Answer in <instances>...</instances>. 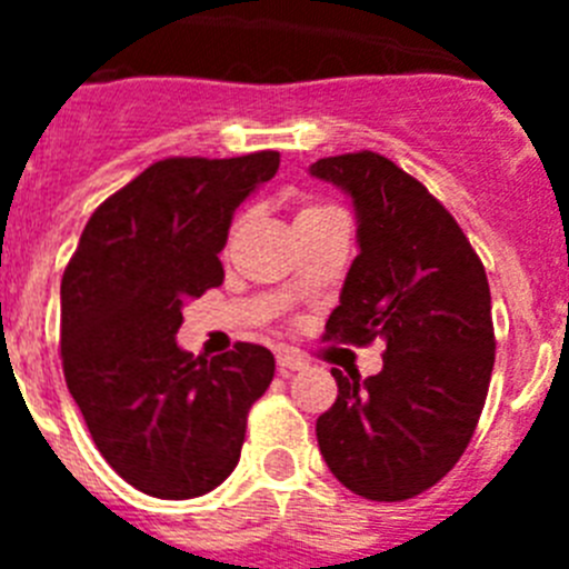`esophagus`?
Segmentation results:
<instances>
[{
	"label": "esophagus",
	"instance_id": "esophagus-1",
	"mask_svg": "<svg viewBox=\"0 0 569 569\" xmlns=\"http://www.w3.org/2000/svg\"><path fill=\"white\" fill-rule=\"evenodd\" d=\"M276 365H279L281 376H293L308 367V359H301V356H296V353H279Z\"/></svg>",
	"mask_w": 569,
	"mask_h": 569
}]
</instances>
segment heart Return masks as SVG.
<instances>
[{"instance_id":"obj_1","label":"heart","mask_w":569,"mask_h":569,"mask_svg":"<svg viewBox=\"0 0 569 569\" xmlns=\"http://www.w3.org/2000/svg\"><path fill=\"white\" fill-rule=\"evenodd\" d=\"M321 210H330V208H319V204H308V208L299 210V219L301 216H313V213H321Z\"/></svg>"}]
</instances>
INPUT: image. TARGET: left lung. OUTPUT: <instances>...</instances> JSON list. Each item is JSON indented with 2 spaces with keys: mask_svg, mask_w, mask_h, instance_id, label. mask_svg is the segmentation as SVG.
Instances as JSON below:
<instances>
[{
  "mask_svg": "<svg viewBox=\"0 0 569 569\" xmlns=\"http://www.w3.org/2000/svg\"><path fill=\"white\" fill-rule=\"evenodd\" d=\"M310 176L353 199L359 241L325 339L385 341L381 373L333 370L319 450L356 496L413 499L453 470L485 407L496 361L485 264L445 204L385 156H328Z\"/></svg>",
  "mask_w": 569,
  "mask_h": 569,
  "instance_id": "obj_1",
  "label": "left lung"
}]
</instances>
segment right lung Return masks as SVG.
<instances>
[{"label":"right lung","instance_id":"right-lung-1","mask_svg":"<svg viewBox=\"0 0 569 569\" xmlns=\"http://www.w3.org/2000/svg\"><path fill=\"white\" fill-rule=\"evenodd\" d=\"M279 170L276 150L150 164L104 199L62 276L64 381L93 445L136 490L196 499L239 465L248 413L273 381L268 347L199 361L182 308L219 288L233 213Z\"/></svg>","mask_w":569,"mask_h":569}]
</instances>
